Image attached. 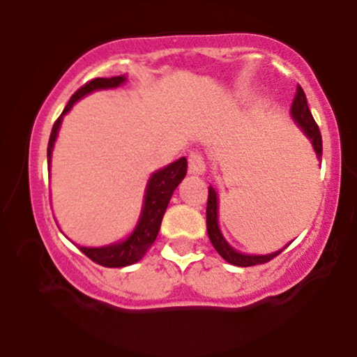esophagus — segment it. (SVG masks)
Masks as SVG:
<instances>
[{
	"instance_id": "34e87169",
	"label": "esophagus",
	"mask_w": 357,
	"mask_h": 357,
	"mask_svg": "<svg viewBox=\"0 0 357 357\" xmlns=\"http://www.w3.org/2000/svg\"><path fill=\"white\" fill-rule=\"evenodd\" d=\"M206 171V161L202 151H191L188 158V173L192 176H202Z\"/></svg>"
}]
</instances>
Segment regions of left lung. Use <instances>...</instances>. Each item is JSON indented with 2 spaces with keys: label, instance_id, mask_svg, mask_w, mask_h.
Wrapping results in <instances>:
<instances>
[{
  "label": "left lung",
  "instance_id": "left-lung-1",
  "mask_svg": "<svg viewBox=\"0 0 357 357\" xmlns=\"http://www.w3.org/2000/svg\"><path fill=\"white\" fill-rule=\"evenodd\" d=\"M292 117L296 119V122L302 127V130L307 134V137L312 141L317 158H322V136L321 130H319L317 122L314 121L312 114H310L309 105H307V97L304 89L301 85H297L296 97L292 102ZM206 230L210 241L215 247L216 252L220 253L221 258L228 261V264L236 265V267H252V265H261L267 264V261L280 255L284 252V248L278 250L275 253H270V255H243V253L235 252L230 245L227 243V240L223 238V235L220 233L218 228V198H216V191L210 186L208 188V203H206Z\"/></svg>",
  "mask_w": 357,
  "mask_h": 357
}]
</instances>
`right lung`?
Wrapping results in <instances>:
<instances>
[{
  "label": "right lung",
  "instance_id": "obj_1",
  "mask_svg": "<svg viewBox=\"0 0 357 357\" xmlns=\"http://www.w3.org/2000/svg\"><path fill=\"white\" fill-rule=\"evenodd\" d=\"M124 80L126 77L122 75L112 77V79H100V77H97V79L89 80L87 84L82 85V87L73 93L70 100H68V104L65 105L61 116L56 119L55 124L52 127L50 141H48V149H47L48 165H50L53 142H55L56 139V132H59V127H60L63 114H67L77 100L82 99L84 96H87V93L93 92V90L117 87V85H121ZM186 167H188L186 158H181L178 159V161L171 162L169 166L165 167V169L158 171V173L151 176L149 183H147V188H146L144 210H142L141 220H139L136 230L132 231V235H130L129 238L121 241V243L109 245V247H102V248L79 247L80 252L84 253V255H87L92 261L102 265V267H114V268L126 267V265H132L141 260V258L146 255L147 250L151 248V245L154 243L155 236H158L167 204H169L171 196H173V192L176 188H178V184L181 183L184 176H186Z\"/></svg>",
  "mask_w": 357,
  "mask_h": 357
}]
</instances>
